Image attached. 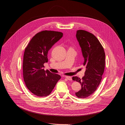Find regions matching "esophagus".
Instances as JSON below:
<instances>
[{"label":"esophagus","instance_id":"obj_1","mask_svg":"<svg viewBox=\"0 0 125 125\" xmlns=\"http://www.w3.org/2000/svg\"><path fill=\"white\" fill-rule=\"evenodd\" d=\"M65 78H66L68 80H72V77H71V76H65Z\"/></svg>","mask_w":125,"mask_h":125}]
</instances>
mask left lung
I'll return each instance as SVG.
<instances>
[{
  "instance_id": "8db88e82",
  "label": "left lung",
  "mask_w": 125,
  "mask_h": 125,
  "mask_svg": "<svg viewBox=\"0 0 125 125\" xmlns=\"http://www.w3.org/2000/svg\"><path fill=\"white\" fill-rule=\"evenodd\" d=\"M76 39L81 49L86 68L81 79L77 76L72 79L79 82L81 89L75 93L79 98L89 97L97 89L102 78L105 67V53L98 39L92 33L83 30L76 31Z\"/></svg>"
}]
</instances>
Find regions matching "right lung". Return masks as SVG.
Wrapping results in <instances>:
<instances>
[{
    "instance_id": "right-lung-1",
    "label": "right lung",
    "mask_w": 125,
    "mask_h": 125,
    "mask_svg": "<svg viewBox=\"0 0 125 125\" xmlns=\"http://www.w3.org/2000/svg\"><path fill=\"white\" fill-rule=\"evenodd\" d=\"M60 32L43 31L36 34L25 48L23 60V75L28 89L35 96L46 97L51 94L61 76L44 70L48 53L63 37Z\"/></svg>"
}]
</instances>
